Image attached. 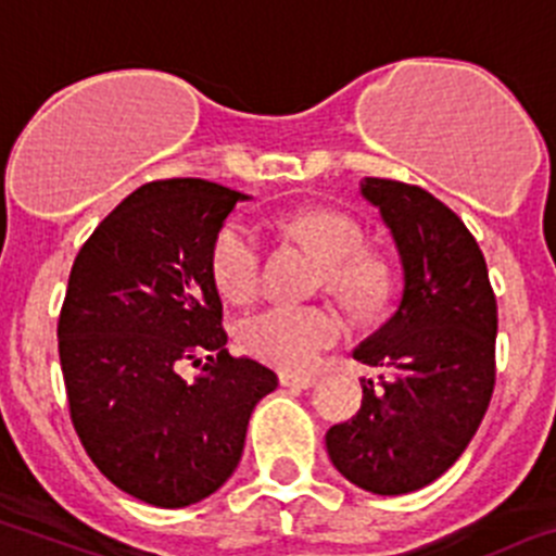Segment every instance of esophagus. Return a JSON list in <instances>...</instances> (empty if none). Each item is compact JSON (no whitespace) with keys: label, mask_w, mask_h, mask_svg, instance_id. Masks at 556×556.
Segmentation results:
<instances>
[{"label":"esophagus","mask_w":556,"mask_h":556,"mask_svg":"<svg viewBox=\"0 0 556 556\" xmlns=\"http://www.w3.org/2000/svg\"><path fill=\"white\" fill-rule=\"evenodd\" d=\"M278 380H281V386H289V389H312L317 383L314 375H300V371H278Z\"/></svg>","instance_id":"34e87169"}]
</instances>
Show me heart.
Here are the masks:
<instances>
[{
	"instance_id": "b5f03b06",
	"label": "heart",
	"mask_w": 556,
	"mask_h": 556,
	"mask_svg": "<svg viewBox=\"0 0 556 556\" xmlns=\"http://www.w3.org/2000/svg\"><path fill=\"white\" fill-rule=\"evenodd\" d=\"M287 228L308 244L328 264L330 287L361 305L378 303L389 287V269L378 256L361 253L364 228L344 212L312 208L298 212ZM264 244L253 223L233 217L217 231L208 269L217 292L231 303L251 300L262 278ZM344 333L339 314L323 305H264L244 314L233 328L244 355L287 371H305L317 366Z\"/></svg>"
}]
</instances>
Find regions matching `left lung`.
I'll list each match as a JSON object with an SVG mask.
<instances>
[{
	"instance_id": "1",
	"label": "left lung",
	"mask_w": 556,
	"mask_h": 556,
	"mask_svg": "<svg viewBox=\"0 0 556 556\" xmlns=\"http://www.w3.org/2000/svg\"><path fill=\"white\" fill-rule=\"evenodd\" d=\"M405 273L394 317L355 350L386 375L361 380V410L325 435L341 475L380 496L419 491L475 438L496 386V294L460 217L427 190L364 178Z\"/></svg>"
}]
</instances>
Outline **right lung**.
<instances>
[{
    "label": "right lung",
    "instance_id": "1",
    "mask_svg": "<svg viewBox=\"0 0 556 556\" xmlns=\"http://www.w3.org/2000/svg\"><path fill=\"white\" fill-rule=\"evenodd\" d=\"M248 195L203 178L151 181L112 208L71 267L58 323L74 430L101 475L154 507L215 493L242 457L275 371L226 350L208 256ZM207 353L187 384L181 359Z\"/></svg>",
    "mask_w": 556,
    "mask_h": 556
}]
</instances>
